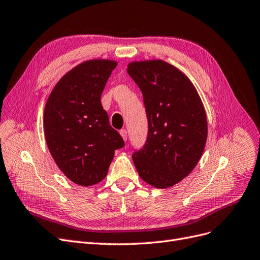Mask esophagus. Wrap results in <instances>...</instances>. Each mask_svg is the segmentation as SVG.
Segmentation results:
<instances>
[{"label": "esophagus", "instance_id": "obj_1", "mask_svg": "<svg viewBox=\"0 0 260 260\" xmlns=\"http://www.w3.org/2000/svg\"><path fill=\"white\" fill-rule=\"evenodd\" d=\"M120 134H121V136H122V138L126 141V139H127V131L126 129H121L120 131Z\"/></svg>", "mask_w": 260, "mask_h": 260}]
</instances>
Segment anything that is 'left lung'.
Returning <instances> with one entry per match:
<instances>
[{
    "instance_id": "8db88e82",
    "label": "left lung",
    "mask_w": 260,
    "mask_h": 260,
    "mask_svg": "<svg viewBox=\"0 0 260 260\" xmlns=\"http://www.w3.org/2000/svg\"><path fill=\"white\" fill-rule=\"evenodd\" d=\"M127 73L142 93L148 119L147 140L133 161L147 183L170 187L203 155L208 135L203 102L187 77L165 61L132 62Z\"/></svg>"
}]
</instances>
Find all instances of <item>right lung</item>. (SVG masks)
I'll return each mask as SVG.
<instances>
[{
  "mask_svg": "<svg viewBox=\"0 0 260 260\" xmlns=\"http://www.w3.org/2000/svg\"><path fill=\"white\" fill-rule=\"evenodd\" d=\"M117 62L90 60L74 67L55 84L45 107L48 149L74 183L90 186L107 176L114 151L124 147L111 127L101 96Z\"/></svg>",
  "mask_w": 260,
  "mask_h": 260,
  "instance_id": "obj_1",
  "label": "right lung"
}]
</instances>
